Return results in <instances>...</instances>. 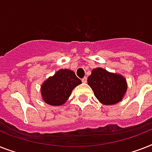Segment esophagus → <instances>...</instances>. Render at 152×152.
<instances>
[{
    "instance_id": "esophagus-1",
    "label": "esophagus",
    "mask_w": 152,
    "mask_h": 152,
    "mask_svg": "<svg viewBox=\"0 0 152 152\" xmlns=\"http://www.w3.org/2000/svg\"><path fill=\"white\" fill-rule=\"evenodd\" d=\"M82 82H83V83H86V82H87V77H84L82 79Z\"/></svg>"
}]
</instances>
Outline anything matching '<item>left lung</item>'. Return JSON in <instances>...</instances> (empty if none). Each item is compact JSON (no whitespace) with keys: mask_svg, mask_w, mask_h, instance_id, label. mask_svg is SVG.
<instances>
[{"mask_svg":"<svg viewBox=\"0 0 152 152\" xmlns=\"http://www.w3.org/2000/svg\"><path fill=\"white\" fill-rule=\"evenodd\" d=\"M87 82L96 99L104 105L119 103L126 95L128 88L124 76L109 72L101 67L93 69Z\"/></svg>","mask_w":152,"mask_h":152,"instance_id":"obj_1","label":"left lung"}]
</instances>
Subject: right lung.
Returning <instances> with one entry per match:
<instances>
[{
	"mask_svg": "<svg viewBox=\"0 0 152 152\" xmlns=\"http://www.w3.org/2000/svg\"><path fill=\"white\" fill-rule=\"evenodd\" d=\"M80 84L82 81L73 70L60 69L42 83V100L52 106H61L68 99L73 89Z\"/></svg>",
	"mask_w": 152,
	"mask_h": 152,
	"instance_id": "add662e5",
	"label": "right lung"
}]
</instances>
